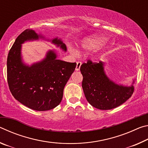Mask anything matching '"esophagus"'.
I'll use <instances>...</instances> for the list:
<instances>
[{
	"label": "esophagus",
	"instance_id": "34e87169",
	"mask_svg": "<svg viewBox=\"0 0 148 148\" xmlns=\"http://www.w3.org/2000/svg\"><path fill=\"white\" fill-rule=\"evenodd\" d=\"M81 65H82V62H80V61L77 62V64H76V71H79L80 66H81Z\"/></svg>",
	"mask_w": 148,
	"mask_h": 148
}]
</instances>
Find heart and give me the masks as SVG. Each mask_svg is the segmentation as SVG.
Here are the masks:
<instances>
[{"label":"heart","instance_id":"heart-1","mask_svg":"<svg viewBox=\"0 0 148 148\" xmlns=\"http://www.w3.org/2000/svg\"><path fill=\"white\" fill-rule=\"evenodd\" d=\"M105 40L104 37L101 36H93L82 42V47L86 51H91L98 47Z\"/></svg>","mask_w":148,"mask_h":148}]
</instances>
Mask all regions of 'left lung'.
Here are the masks:
<instances>
[{"mask_svg": "<svg viewBox=\"0 0 148 148\" xmlns=\"http://www.w3.org/2000/svg\"><path fill=\"white\" fill-rule=\"evenodd\" d=\"M82 88L89 103L99 110H111L121 105L132 96L134 86L115 84L105 74L104 62L88 60L80 67ZM134 83V82H133Z\"/></svg>", "mask_w": 148, "mask_h": 148, "instance_id": "8db88e82", "label": "left lung"}]
</instances>
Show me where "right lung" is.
<instances>
[{
  "label": "right lung",
  "instance_id": "1",
  "mask_svg": "<svg viewBox=\"0 0 148 148\" xmlns=\"http://www.w3.org/2000/svg\"><path fill=\"white\" fill-rule=\"evenodd\" d=\"M44 38L32 29H26L17 37L7 58V80L10 91L17 101L36 111L54 108L61 102L65 85L73 73L76 62L57 59L54 51L31 66L22 62L21 44ZM51 42L66 51V45L57 38Z\"/></svg>",
  "mask_w": 148,
  "mask_h": 148
}]
</instances>
